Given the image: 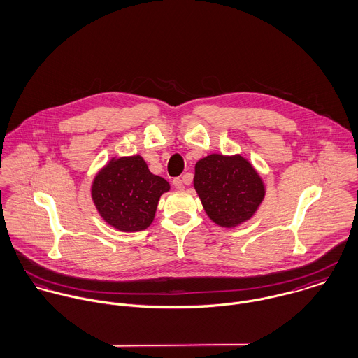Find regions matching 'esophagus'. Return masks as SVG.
Listing matches in <instances>:
<instances>
[{
  "label": "esophagus",
  "instance_id": "esophagus-1",
  "mask_svg": "<svg viewBox=\"0 0 358 358\" xmlns=\"http://www.w3.org/2000/svg\"><path fill=\"white\" fill-rule=\"evenodd\" d=\"M172 185H173V187H175V189H178V190H182V189L185 187L183 180H182L180 178H175V179L172 180Z\"/></svg>",
  "mask_w": 358,
  "mask_h": 358
}]
</instances>
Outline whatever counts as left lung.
Segmentation results:
<instances>
[{
	"mask_svg": "<svg viewBox=\"0 0 358 358\" xmlns=\"http://www.w3.org/2000/svg\"><path fill=\"white\" fill-rule=\"evenodd\" d=\"M194 189L206 215L223 227L248 220L264 197L260 176L241 155L210 154L200 159L196 164Z\"/></svg>",
	"mask_w": 358,
	"mask_h": 358,
	"instance_id": "8db88e82",
	"label": "left lung"
}]
</instances>
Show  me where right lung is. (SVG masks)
Instances as JSON below:
<instances>
[{"mask_svg":"<svg viewBox=\"0 0 358 358\" xmlns=\"http://www.w3.org/2000/svg\"><path fill=\"white\" fill-rule=\"evenodd\" d=\"M169 183L153 175L141 155L111 159L96 175L92 199L101 216L121 231H141L153 222Z\"/></svg>","mask_w":358,"mask_h":358,"instance_id":"1","label":"right lung"}]
</instances>
